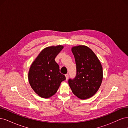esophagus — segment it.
I'll return each mask as SVG.
<instances>
[{
  "mask_svg": "<svg viewBox=\"0 0 128 128\" xmlns=\"http://www.w3.org/2000/svg\"><path fill=\"white\" fill-rule=\"evenodd\" d=\"M65 76H66V80H67L68 79V77H69L68 74H66Z\"/></svg>",
  "mask_w": 128,
  "mask_h": 128,
  "instance_id": "1",
  "label": "esophagus"
}]
</instances>
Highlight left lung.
Returning a JSON list of instances; mask_svg holds the SVG:
<instances>
[{
	"label": "left lung",
	"instance_id": "obj_1",
	"mask_svg": "<svg viewBox=\"0 0 128 128\" xmlns=\"http://www.w3.org/2000/svg\"><path fill=\"white\" fill-rule=\"evenodd\" d=\"M72 51L76 64V76L69 79L71 90L80 99L91 98L98 91L103 78L102 67L92 50L85 45L73 46Z\"/></svg>",
	"mask_w": 128,
	"mask_h": 128
}]
</instances>
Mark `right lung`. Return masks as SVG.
Segmentation results:
<instances>
[{
	"label": "right lung",
	"instance_id": "obj_1",
	"mask_svg": "<svg viewBox=\"0 0 128 128\" xmlns=\"http://www.w3.org/2000/svg\"><path fill=\"white\" fill-rule=\"evenodd\" d=\"M63 48L64 46L60 45L44 48L31 64L29 82L33 90L42 98H48L55 94L61 83L66 80L55 61Z\"/></svg>",
	"mask_w": 128,
	"mask_h": 128
}]
</instances>
